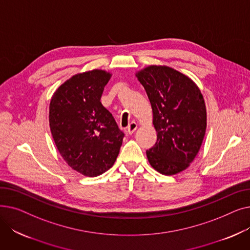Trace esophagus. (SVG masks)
<instances>
[{
    "label": "esophagus",
    "instance_id": "obj_1",
    "mask_svg": "<svg viewBox=\"0 0 250 250\" xmlns=\"http://www.w3.org/2000/svg\"><path fill=\"white\" fill-rule=\"evenodd\" d=\"M137 128H138V125H137L135 122L130 123V124L128 125V126H127V133H128L129 135H132Z\"/></svg>",
    "mask_w": 250,
    "mask_h": 250
}]
</instances>
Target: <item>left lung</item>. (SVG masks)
I'll use <instances>...</instances> for the list:
<instances>
[{"label":"left lung","mask_w":250,"mask_h":250,"mask_svg":"<svg viewBox=\"0 0 250 250\" xmlns=\"http://www.w3.org/2000/svg\"><path fill=\"white\" fill-rule=\"evenodd\" d=\"M153 109L157 142L147 150L157 171L176 174L188 167L203 143L207 112L199 87L169 67L150 65L137 74Z\"/></svg>","instance_id":"1"}]
</instances>
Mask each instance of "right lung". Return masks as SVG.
I'll return each mask as SVG.
<instances>
[{"label": "right lung", "instance_id": "obj_1", "mask_svg": "<svg viewBox=\"0 0 250 250\" xmlns=\"http://www.w3.org/2000/svg\"><path fill=\"white\" fill-rule=\"evenodd\" d=\"M111 75L93 70L73 76L51 98L49 126L63 160L86 176H98L114 164L125 133L101 104Z\"/></svg>", "mask_w": 250, "mask_h": 250}]
</instances>
